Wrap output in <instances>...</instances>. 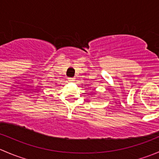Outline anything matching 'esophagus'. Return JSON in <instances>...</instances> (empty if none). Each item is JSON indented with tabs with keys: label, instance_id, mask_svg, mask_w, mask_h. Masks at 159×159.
Returning a JSON list of instances; mask_svg holds the SVG:
<instances>
[{
	"label": "esophagus",
	"instance_id": "1",
	"mask_svg": "<svg viewBox=\"0 0 159 159\" xmlns=\"http://www.w3.org/2000/svg\"><path fill=\"white\" fill-rule=\"evenodd\" d=\"M68 81L69 82H73V81H75V78H68Z\"/></svg>",
	"mask_w": 159,
	"mask_h": 159
}]
</instances>
